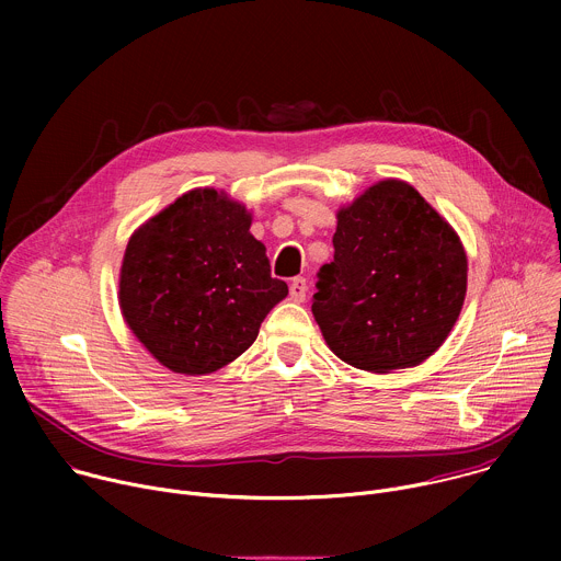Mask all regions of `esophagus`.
Returning <instances> with one entry per match:
<instances>
[{"label": "esophagus", "instance_id": "34e87169", "mask_svg": "<svg viewBox=\"0 0 561 561\" xmlns=\"http://www.w3.org/2000/svg\"><path fill=\"white\" fill-rule=\"evenodd\" d=\"M306 293H308V282L304 277H295L290 282V297L295 301H304L306 299Z\"/></svg>", "mask_w": 561, "mask_h": 561}]
</instances>
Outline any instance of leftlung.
Segmentation results:
<instances>
[{
	"mask_svg": "<svg viewBox=\"0 0 561 561\" xmlns=\"http://www.w3.org/2000/svg\"><path fill=\"white\" fill-rule=\"evenodd\" d=\"M333 247L312 295L329 348L370 373L431 357L466 297L468 262L450 224L411 184L386 180L337 213Z\"/></svg>",
	"mask_w": 561,
	"mask_h": 561,
	"instance_id": "obj_1",
	"label": "left lung"
}]
</instances>
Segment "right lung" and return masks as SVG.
Masks as SVG:
<instances>
[{"label": "right lung", "instance_id": "right-lung-1", "mask_svg": "<svg viewBox=\"0 0 561 561\" xmlns=\"http://www.w3.org/2000/svg\"><path fill=\"white\" fill-rule=\"evenodd\" d=\"M249 228L242 204L195 188L130 237L119 273L122 314L173 373L206 375L237 359L288 295Z\"/></svg>", "mask_w": 561, "mask_h": 561}]
</instances>
